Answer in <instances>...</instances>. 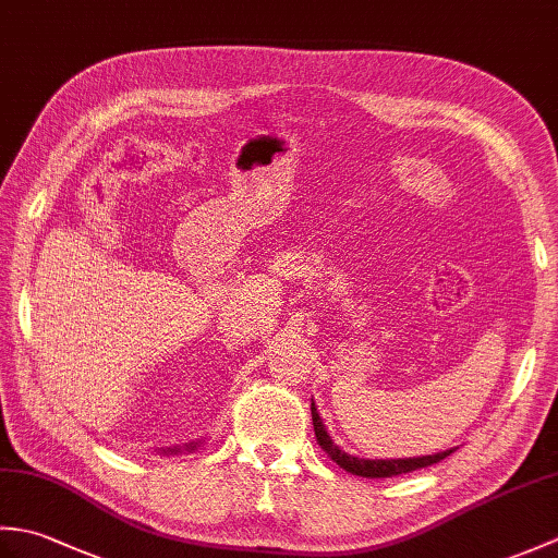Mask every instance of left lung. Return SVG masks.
Masks as SVG:
<instances>
[{"mask_svg":"<svg viewBox=\"0 0 558 558\" xmlns=\"http://www.w3.org/2000/svg\"><path fill=\"white\" fill-rule=\"evenodd\" d=\"M312 420H314V432H316V441L322 446L326 453L330 456V460L338 462V465L352 472V475L357 477H369V480H378V477H396V475H405V472L412 470H420V468H429L434 462H441L444 458H448L453 453L456 448H448L441 450V453H434V456H417V458H357V456H350L342 450L340 446L333 444V438H330L328 429L324 426L322 414H318L316 402L312 398Z\"/></svg>","mask_w":558,"mask_h":558,"instance_id":"left-lung-1","label":"left lung"}]
</instances>
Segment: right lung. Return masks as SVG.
Wrapping results in <instances>:
<instances>
[{"mask_svg": "<svg viewBox=\"0 0 558 558\" xmlns=\"http://www.w3.org/2000/svg\"><path fill=\"white\" fill-rule=\"evenodd\" d=\"M204 444V438H198V441H192L186 446H174V448H158V453L162 456H180V453H194V450H198V446Z\"/></svg>", "mask_w": 558, "mask_h": 558, "instance_id": "add662e5", "label": "right lung"}]
</instances>
